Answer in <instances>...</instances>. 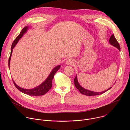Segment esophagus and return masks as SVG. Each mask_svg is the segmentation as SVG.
Instances as JSON below:
<instances>
[{
    "label": "esophagus",
    "instance_id": "esophagus-1",
    "mask_svg": "<svg viewBox=\"0 0 130 130\" xmlns=\"http://www.w3.org/2000/svg\"><path fill=\"white\" fill-rule=\"evenodd\" d=\"M66 64L67 65H72L74 64V62L72 59H68L66 61Z\"/></svg>",
    "mask_w": 130,
    "mask_h": 130
}]
</instances>
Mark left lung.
Here are the masks:
<instances>
[{
  "label": "left lung",
  "instance_id": "left-lung-1",
  "mask_svg": "<svg viewBox=\"0 0 130 130\" xmlns=\"http://www.w3.org/2000/svg\"><path fill=\"white\" fill-rule=\"evenodd\" d=\"M109 43H110V44H111L112 45H113V46L115 47L119 51H120V45H119L118 42H117V40L116 39L115 37L114 34H112V35H111V36L110 37L109 40ZM74 82H75V85L76 87L79 90V91L81 92V94H82L83 95H85L86 96H97V95H99L102 94L104 93L105 92H106V91H107L108 90H109V89L112 88V87H111L109 88L108 89H107V90H105V91H102V92H95V91H90V90H87V89H85L84 88L82 87L79 84V83L78 81L77 76H76L75 78L74 79Z\"/></svg>",
  "mask_w": 130,
  "mask_h": 130
}]
</instances>
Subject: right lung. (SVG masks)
Returning a JSON list of instances; mask_svg holds the SVG:
<instances>
[{
    "label": "right lung",
    "instance_id": "1",
    "mask_svg": "<svg viewBox=\"0 0 130 130\" xmlns=\"http://www.w3.org/2000/svg\"><path fill=\"white\" fill-rule=\"evenodd\" d=\"M28 29V26L25 27L22 29L21 32H20V34L17 36V37L15 39V40L14 41V42H13V43L12 44L11 49V54H10V56L9 57V62H8L9 68H10V60H11V58L12 53L13 49L14 48V47L15 46V45H16V44L17 43L18 41H19V40H20L22 37L24 35V34H25L27 32ZM60 67H61V65H59L55 67H54L51 71V73H50V75L48 76L47 78L46 79V80L43 83H42L38 86L35 87L32 89L23 88L20 87L19 86H18L17 85H16V84L15 83V82L13 81V83H14V85L15 86V87L18 90H20L21 92H23V93H24L25 94H27V95H28L30 96H42V95H44L45 94H46L47 92L51 89V88L52 87V81L54 78V76L55 74V73H56L57 72V71L60 69Z\"/></svg>",
    "mask_w": 130,
    "mask_h": 130
}]
</instances>
